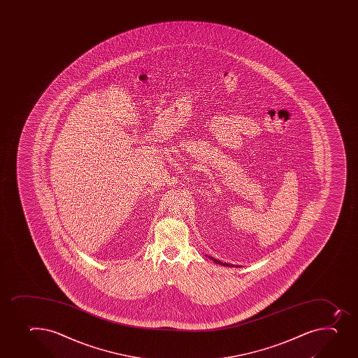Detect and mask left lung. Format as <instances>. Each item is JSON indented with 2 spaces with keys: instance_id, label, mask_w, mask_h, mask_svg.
Here are the masks:
<instances>
[{
  "instance_id": "8db88e82",
  "label": "left lung",
  "mask_w": 358,
  "mask_h": 358,
  "mask_svg": "<svg viewBox=\"0 0 358 358\" xmlns=\"http://www.w3.org/2000/svg\"><path fill=\"white\" fill-rule=\"evenodd\" d=\"M213 259V262H216V264H220V265H223V266H231V265H229V264H227V262H220V260H217V259H213V258H211Z\"/></svg>"
}]
</instances>
